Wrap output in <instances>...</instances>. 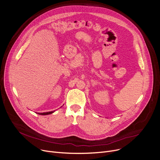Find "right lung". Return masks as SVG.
Wrapping results in <instances>:
<instances>
[{"label": "right lung", "instance_id": "obj_1", "mask_svg": "<svg viewBox=\"0 0 160 160\" xmlns=\"http://www.w3.org/2000/svg\"><path fill=\"white\" fill-rule=\"evenodd\" d=\"M54 112H55V110H54V111H52V112H44V113H38V114L41 115H49V114H52V113H53Z\"/></svg>", "mask_w": 160, "mask_h": 160}]
</instances>
